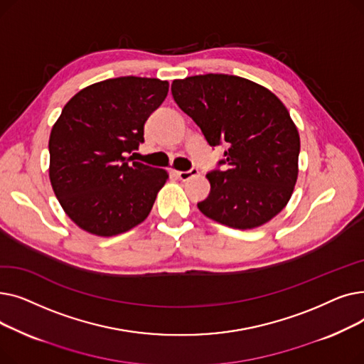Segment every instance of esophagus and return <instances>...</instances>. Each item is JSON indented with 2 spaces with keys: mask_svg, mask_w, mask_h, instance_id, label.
I'll use <instances>...</instances> for the list:
<instances>
[{
  "mask_svg": "<svg viewBox=\"0 0 364 364\" xmlns=\"http://www.w3.org/2000/svg\"><path fill=\"white\" fill-rule=\"evenodd\" d=\"M198 168H192V169H188V171H176L174 174L180 178V180H188V178H192V177H195L196 174H198Z\"/></svg>",
  "mask_w": 364,
  "mask_h": 364,
  "instance_id": "obj_1",
  "label": "esophagus"
}]
</instances>
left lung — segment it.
Segmentation results:
<instances>
[{
  "label": "left lung",
  "mask_w": 364,
  "mask_h": 364,
  "mask_svg": "<svg viewBox=\"0 0 364 364\" xmlns=\"http://www.w3.org/2000/svg\"><path fill=\"white\" fill-rule=\"evenodd\" d=\"M171 92L209 146H227L206 174L211 192L198 202L200 213L242 230L276 217L298 177L299 134L288 109L272 91L235 75L176 80Z\"/></svg>",
  "instance_id": "8db88e82"
}]
</instances>
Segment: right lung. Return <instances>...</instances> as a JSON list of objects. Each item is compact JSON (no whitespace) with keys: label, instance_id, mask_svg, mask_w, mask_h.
Instances as JSON below:
<instances>
[{"label":"right lung","instance_id":"add662e5","mask_svg":"<svg viewBox=\"0 0 364 364\" xmlns=\"http://www.w3.org/2000/svg\"><path fill=\"white\" fill-rule=\"evenodd\" d=\"M168 87L156 78L119 76L81 90L63 107L50 134V181L85 232L114 236L149 215L168 174L129 155L144 143V122Z\"/></svg>","mask_w":364,"mask_h":364}]
</instances>
